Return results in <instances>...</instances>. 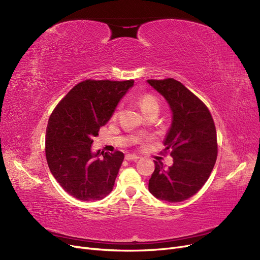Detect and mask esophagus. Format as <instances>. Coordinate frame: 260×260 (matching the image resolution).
I'll list each match as a JSON object with an SVG mask.
<instances>
[{
    "mask_svg": "<svg viewBox=\"0 0 260 260\" xmlns=\"http://www.w3.org/2000/svg\"><path fill=\"white\" fill-rule=\"evenodd\" d=\"M125 159L126 160H137V159H139V156L136 154H126Z\"/></svg>",
    "mask_w": 260,
    "mask_h": 260,
    "instance_id": "obj_1",
    "label": "esophagus"
}]
</instances>
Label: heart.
Segmentation results:
<instances>
[{"label":"heart","mask_w":260,"mask_h":260,"mask_svg":"<svg viewBox=\"0 0 260 260\" xmlns=\"http://www.w3.org/2000/svg\"><path fill=\"white\" fill-rule=\"evenodd\" d=\"M138 102H139V105L142 109V111L144 112H148L149 110L151 109H158L159 108V104H158L157 100L155 96H153L152 94H149V93H144L142 95H140L138 98Z\"/></svg>","instance_id":"heart-1"}]
</instances>
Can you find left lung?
<instances>
[{"label": "left lung", "instance_id": "obj_1", "mask_svg": "<svg viewBox=\"0 0 260 260\" xmlns=\"http://www.w3.org/2000/svg\"><path fill=\"white\" fill-rule=\"evenodd\" d=\"M172 110V123L164 144L173 165L165 168L155 162L149 191L170 203L185 201L204 186L217 160V132L206 105L174 78L148 80Z\"/></svg>", "mask_w": 260, "mask_h": 260}]
</instances>
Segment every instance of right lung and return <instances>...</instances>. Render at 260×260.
<instances>
[{
    "label": "right lung",
    "mask_w": 260,
    "mask_h": 260,
    "mask_svg": "<svg viewBox=\"0 0 260 260\" xmlns=\"http://www.w3.org/2000/svg\"><path fill=\"white\" fill-rule=\"evenodd\" d=\"M134 81L87 80L74 86L48 122L46 156L50 171L66 192L98 201L111 192L124 154L93 153L91 144Z\"/></svg>",
    "instance_id": "obj_1"
}]
</instances>
